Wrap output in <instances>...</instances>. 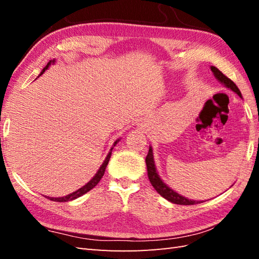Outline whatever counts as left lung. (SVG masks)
<instances>
[{
	"mask_svg": "<svg viewBox=\"0 0 259 259\" xmlns=\"http://www.w3.org/2000/svg\"><path fill=\"white\" fill-rule=\"evenodd\" d=\"M210 70L218 82H221V83L226 87L227 89H230L233 92H235L236 95H238L240 98H243L241 92L238 89V87L236 85L232 80L228 79L225 74H223L216 67H212L211 65ZM146 164H147V170H148V177H149L151 185L153 186V188L157 190L158 194L161 195L164 199H167L168 201L172 203H177V205H196V203L203 202L201 200L188 199V198L181 196L177 191H175L174 189L170 188L166 183H163V180L160 178V176L158 175V171H157L155 159H153L152 147H149V151H148V155L146 157Z\"/></svg>",
	"mask_w": 259,
	"mask_h": 259,
	"instance_id": "obj_1",
	"label": "left lung"
}]
</instances>
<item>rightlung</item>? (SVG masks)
<instances>
[{"label":"right lung","mask_w":259,"mask_h":259,"mask_svg":"<svg viewBox=\"0 0 259 259\" xmlns=\"http://www.w3.org/2000/svg\"><path fill=\"white\" fill-rule=\"evenodd\" d=\"M54 63H56V59L50 60V61H49V63L47 64V67H46V68H43V70L41 71L40 75H42L43 73H45V71H46V70H48V69H49V67H50L51 64H54ZM40 75H38V76H40ZM119 141H120V139H117V140H115V141H114V144H113V147H114L115 145H117ZM113 147L111 148V149H110L109 153L107 155L106 159H104V161L102 162V164L100 166V168H99V170L97 171V174H96L95 176H93V178L89 181V183L85 184L84 186H82L80 189L75 190L74 192H72V194H69V195L64 196V197H58V198H54V197H47V198H49V199L52 200V201H59V202L71 201V200H74V199H76V198H79V197H81V196H83L84 194H87L88 191H90L92 188H95V187L98 185L99 181L101 180L102 176L104 175V171H106V168H107L108 163H109L110 157H111V152H112Z\"/></svg>","instance_id":"right-lung-1"}]
</instances>
